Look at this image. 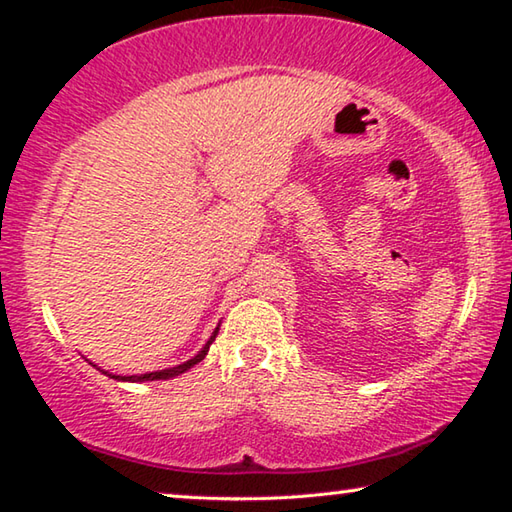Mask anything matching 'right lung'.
Listing matches in <instances>:
<instances>
[{"mask_svg":"<svg viewBox=\"0 0 512 512\" xmlns=\"http://www.w3.org/2000/svg\"><path fill=\"white\" fill-rule=\"evenodd\" d=\"M216 334H219V327L214 329V334L210 336V341H207L205 345H203V350L196 354L194 359H189V361H185V363H180V366H173V368H167V370H158V372H146V375H131V377H121V375H106L108 377H112V379H119V381H158V379H169V377H178V375H183V372H187L189 368L192 366H196L198 361H203L205 359V354H207V350H210V345H212V341L216 339Z\"/></svg>","mask_w":512,"mask_h":512,"instance_id":"add662e5","label":"right lung"}]
</instances>
